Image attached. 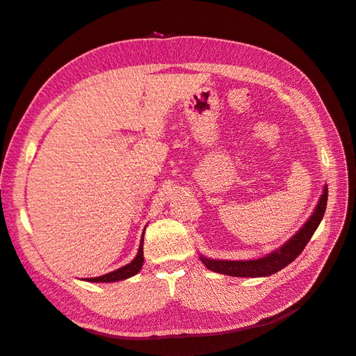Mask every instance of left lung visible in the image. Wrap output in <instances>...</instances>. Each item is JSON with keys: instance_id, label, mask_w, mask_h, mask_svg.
I'll use <instances>...</instances> for the list:
<instances>
[{"instance_id": "8db88e82", "label": "left lung", "mask_w": 356, "mask_h": 356, "mask_svg": "<svg viewBox=\"0 0 356 356\" xmlns=\"http://www.w3.org/2000/svg\"><path fill=\"white\" fill-rule=\"evenodd\" d=\"M327 199H328V188L325 187L324 195H322L318 207L312 215L310 220L305 224L293 239H289L281 250H277L272 254H268L260 260H250V261H227V260H209L207 257H200L203 264L207 266L209 270L236 276V277H260V276H270L284 267L293 263L296 258L305 250L312 236L316 232L318 225L324 217L325 208H327Z\"/></svg>"}]
</instances>
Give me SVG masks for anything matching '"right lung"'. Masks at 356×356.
I'll return each mask as SVG.
<instances>
[{"label": "right lung", "mask_w": 356, "mask_h": 356, "mask_svg": "<svg viewBox=\"0 0 356 356\" xmlns=\"http://www.w3.org/2000/svg\"><path fill=\"white\" fill-rule=\"evenodd\" d=\"M144 234H143V241L141 245H139V251L136 254V257L134 258L132 263H129L120 268H117L114 272L106 273L104 276H98V277H88L86 281L89 282H115V281H122V279H127L134 275H136L139 270H141L143 263H144Z\"/></svg>", "instance_id": "1"}]
</instances>
